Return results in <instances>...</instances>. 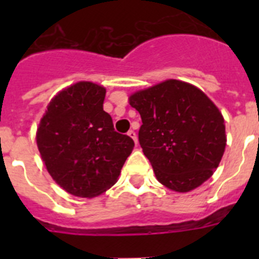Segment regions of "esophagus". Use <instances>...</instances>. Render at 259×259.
<instances>
[{"instance_id": "esophagus-1", "label": "esophagus", "mask_w": 259, "mask_h": 259, "mask_svg": "<svg viewBox=\"0 0 259 259\" xmlns=\"http://www.w3.org/2000/svg\"><path fill=\"white\" fill-rule=\"evenodd\" d=\"M128 136L131 137L132 140L135 141V144H137V136H136V132L132 131V130H131V131H128Z\"/></svg>"}]
</instances>
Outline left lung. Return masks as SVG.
<instances>
[{
    "mask_svg": "<svg viewBox=\"0 0 259 259\" xmlns=\"http://www.w3.org/2000/svg\"><path fill=\"white\" fill-rule=\"evenodd\" d=\"M143 124L139 141L155 178L175 192H189L219 166L227 143L224 119L197 87L170 79L130 97Z\"/></svg>",
    "mask_w": 259,
    "mask_h": 259,
    "instance_id": "8db88e82",
    "label": "left lung"
}]
</instances>
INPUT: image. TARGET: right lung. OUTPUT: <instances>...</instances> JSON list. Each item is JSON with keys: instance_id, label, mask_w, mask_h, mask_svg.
<instances>
[{"instance_id": "1", "label": "right lung", "mask_w": 259, "mask_h": 259, "mask_svg": "<svg viewBox=\"0 0 259 259\" xmlns=\"http://www.w3.org/2000/svg\"><path fill=\"white\" fill-rule=\"evenodd\" d=\"M106 89L79 81L52 98L36 141L53 180L77 197L92 198L111 188L135 143L114 130L104 111Z\"/></svg>"}]
</instances>
